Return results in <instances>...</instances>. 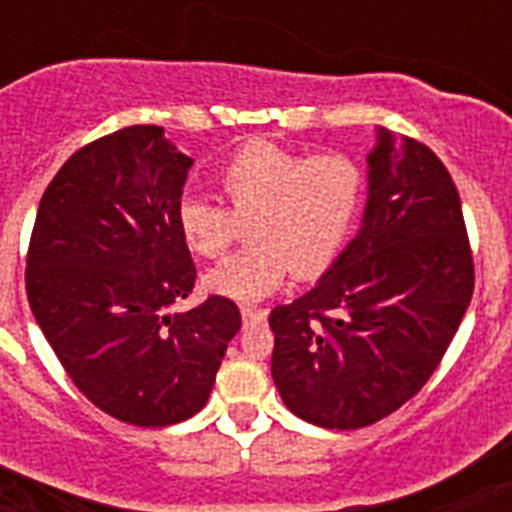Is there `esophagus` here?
Returning a JSON list of instances; mask_svg holds the SVG:
<instances>
[{"label": "esophagus", "mask_w": 512, "mask_h": 512, "mask_svg": "<svg viewBox=\"0 0 512 512\" xmlns=\"http://www.w3.org/2000/svg\"><path fill=\"white\" fill-rule=\"evenodd\" d=\"M241 316H244V324H260V321H265V316H268V311H263V308H252V305H241Z\"/></svg>", "instance_id": "1"}]
</instances>
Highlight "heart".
<instances>
[{"instance_id": "b5f03b06", "label": "heart", "mask_w": 512, "mask_h": 512, "mask_svg": "<svg viewBox=\"0 0 512 512\" xmlns=\"http://www.w3.org/2000/svg\"><path fill=\"white\" fill-rule=\"evenodd\" d=\"M223 204L183 196L175 207L180 239L215 260L247 225L249 247L204 276V287L231 300H263L295 279H316L335 263L364 196V172L340 151L305 154L252 140L217 170Z\"/></svg>"}]
</instances>
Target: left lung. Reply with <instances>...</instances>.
<instances>
[{
	"label": "left lung",
	"mask_w": 512,
	"mask_h": 512,
	"mask_svg": "<svg viewBox=\"0 0 512 512\" xmlns=\"http://www.w3.org/2000/svg\"><path fill=\"white\" fill-rule=\"evenodd\" d=\"M473 287L452 175L420 140L380 132L364 228L308 295L268 316L281 401L319 428L380 422L436 372Z\"/></svg>",
	"instance_id": "8db88e82"
}]
</instances>
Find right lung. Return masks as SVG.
<instances>
[{"mask_svg":"<svg viewBox=\"0 0 512 512\" xmlns=\"http://www.w3.org/2000/svg\"><path fill=\"white\" fill-rule=\"evenodd\" d=\"M191 164L156 124L92 140L44 188L28 241V305L60 366L100 412L138 428L199 412L241 329L220 295L167 313L196 284L175 223Z\"/></svg>","mask_w":512,"mask_h":512,"instance_id":"right-lung-1","label":"right lung"}]
</instances>
